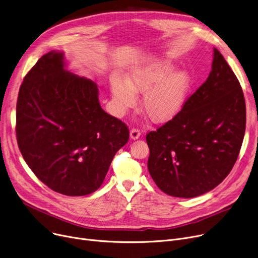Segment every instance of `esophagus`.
Wrapping results in <instances>:
<instances>
[{"label":"esophagus","instance_id":"1","mask_svg":"<svg viewBox=\"0 0 258 258\" xmlns=\"http://www.w3.org/2000/svg\"><path fill=\"white\" fill-rule=\"evenodd\" d=\"M140 135H141L140 130H138V128H136V127H133V128L131 130V132H130V136H131V138H132L133 140L138 139V138L140 137Z\"/></svg>","mask_w":258,"mask_h":258}]
</instances>
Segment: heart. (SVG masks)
Wrapping results in <instances>:
<instances>
[{"label": "heart", "mask_w": 258, "mask_h": 258, "mask_svg": "<svg viewBox=\"0 0 258 258\" xmlns=\"http://www.w3.org/2000/svg\"><path fill=\"white\" fill-rule=\"evenodd\" d=\"M173 64L161 60L138 68L126 77L111 79V93L118 115L137 102V92L144 93L142 107L156 122H164L177 115L185 104L192 84L187 70L174 71Z\"/></svg>", "instance_id": "heart-1"}]
</instances>
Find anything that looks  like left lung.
<instances>
[{"mask_svg":"<svg viewBox=\"0 0 258 258\" xmlns=\"http://www.w3.org/2000/svg\"><path fill=\"white\" fill-rule=\"evenodd\" d=\"M246 130V102L239 81L218 49L212 70L165 124L146 135L147 168L171 197L210 191L231 171Z\"/></svg>","mask_w":258,"mask_h":258,"instance_id":"1","label":"left lung"}]
</instances>
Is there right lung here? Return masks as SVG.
<instances>
[{
    "label": "right lung",
    "instance_id": "1",
    "mask_svg": "<svg viewBox=\"0 0 258 258\" xmlns=\"http://www.w3.org/2000/svg\"><path fill=\"white\" fill-rule=\"evenodd\" d=\"M16 132L33 173L69 197L96 191L130 137L126 124L101 108L97 85L67 71L57 51L43 55L25 76Z\"/></svg>",
    "mask_w": 258,
    "mask_h": 258
}]
</instances>
